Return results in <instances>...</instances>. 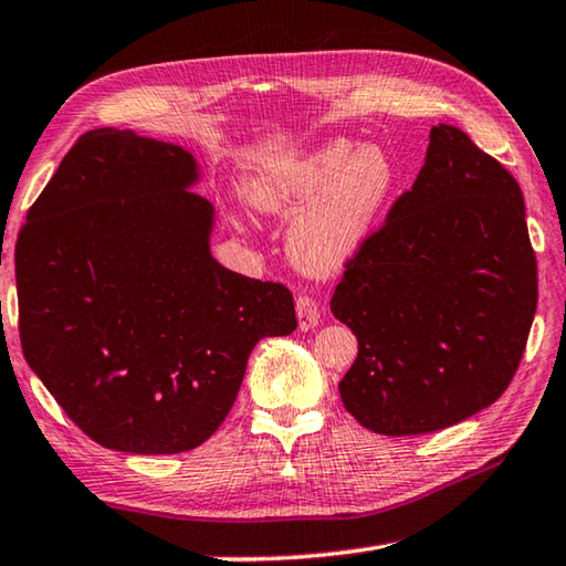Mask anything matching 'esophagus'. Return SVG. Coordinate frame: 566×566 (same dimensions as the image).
I'll return each mask as SVG.
<instances>
[{"mask_svg":"<svg viewBox=\"0 0 566 566\" xmlns=\"http://www.w3.org/2000/svg\"><path fill=\"white\" fill-rule=\"evenodd\" d=\"M296 318H300L302 332H312V328L318 324V306L314 302V296L310 294L296 296Z\"/></svg>","mask_w":566,"mask_h":566,"instance_id":"obj_1","label":"esophagus"}]
</instances>
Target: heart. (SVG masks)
Returning <instances> with one entry per match:
<instances>
[{"label": "heart", "mask_w": 566, "mask_h": 566, "mask_svg": "<svg viewBox=\"0 0 566 566\" xmlns=\"http://www.w3.org/2000/svg\"><path fill=\"white\" fill-rule=\"evenodd\" d=\"M396 188V166L381 146L334 138L310 156L254 168L242 192L254 210L294 224L290 250L312 274H332L354 260L371 238Z\"/></svg>", "instance_id": "obj_1"}]
</instances>
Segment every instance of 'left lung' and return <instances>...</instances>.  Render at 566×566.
<instances>
[{"instance_id":"8db88e82","label":"left lung","mask_w":566,"mask_h":566,"mask_svg":"<svg viewBox=\"0 0 566 566\" xmlns=\"http://www.w3.org/2000/svg\"><path fill=\"white\" fill-rule=\"evenodd\" d=\"M537 310L517 180L455 126L346 262L332 312L358 338L344 408L381 436L455 426L505 394Z\"/></svg>"}]
</instances>
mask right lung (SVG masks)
I'll use <instances>...</instances> for the list:
<instances>
[{
  "label": "right lung",
  "mask_w": 566,
  "mask_h": 566,
  "mask_svg": "<svg viewBox=\"0 0 566 566\" xmlns=\"http://www.w3.org/2000/svg\"><path fill=\"white\" fill-rule=\"evenodd\" d=\"M190 150L133 130L76 140L19 232L27 364L98 446L172 455L205 443L256 342L296 328L284 284L210 252L214 208Z\"/></svg>",
  "instance_id": "obj_1"
}]
</instances>
